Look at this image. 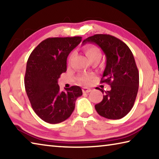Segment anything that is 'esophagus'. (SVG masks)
I'll list each match as a JSON object with an SVG mask.
<instances>
[{"label": "esophagus", "instance_id": "1", "mask_svg": "<svg viewBox=\"0 0 159 159\" xmlns=\"http://www.w3.org/2000/svg\"><path fill=\"white\" fill-rule=\"evenodd\" d=\"M91 91V89L90 88H85V87H84V88H83V93H90Z\"/></svg>", "mask_w": 159, "mask_h": 159}]
</instances>
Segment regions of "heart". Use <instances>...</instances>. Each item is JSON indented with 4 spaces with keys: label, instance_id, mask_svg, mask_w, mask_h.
<instances>
[{
    "label": "heart",
    "instance_id": "1",
    "mask_svg": "<svg viewBox=\"0 0 159 159\" xmlns=\"http://www.w3.org/2000/svg\"><path fill=\"white\" fill-rule=\"evenodd\" d=\"M84 51L89 61L95 57H101L100 51H99V48L97 46H95V45H87V46H85ZM72 57H73V54H71V55H70L69 61L71 60ZM93 75L92 74H84V75H82V76H80L79 79L82 83H85V84H87V83H89L90 80L93 79Z\"/></svg>",
    "mask_w": 159,
    "mask_h": 159
}]
</instances>
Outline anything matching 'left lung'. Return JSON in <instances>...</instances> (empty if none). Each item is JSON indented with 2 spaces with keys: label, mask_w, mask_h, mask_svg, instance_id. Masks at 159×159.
I'll list each match as a JSON object with an SVG mask.
<instances>
[{
  "label": "left lung",
  "mask_w": 159,
  "mask_h": 159,
  "mask_svg": "<svg viewBox=\"0 0 159 159\" xmlns=\"http://www.w3.org/2000/svg\"><path fill=\"white\" fill-rule=\"evenodd\" d=\"M87 43L98 45L106 56V67L101 83L111 85L103 99L95 106L97 112L108 119H120L127 115L134 105L139 88V71L134 56L125 43L111 35L95 34ZM102 93L104 90L99 88Z\"/></svg>",
  "instance_id": "1"
}]
</instances>
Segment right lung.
Instances as JSON below:
<instances>
[{"label": "right lung", "instance_id": "add662e5", "mask_svg": "<svg viewBox=\"0 0 159 159\" xmlns=\"http://www.w3.org/2000/svg\"><path fill=\"white\" fill-rule=\"evenodd\" d=\"M80 36L48 38L32 51L26 63L25 85L35 113L55 124L66 120L83 92L74 85L60 90L58 79L66 71L67 57L80 41Z\"/></svg>", "mask_w": 159, "mask_h": 159}]
</instances>
